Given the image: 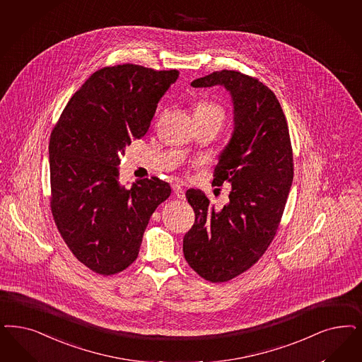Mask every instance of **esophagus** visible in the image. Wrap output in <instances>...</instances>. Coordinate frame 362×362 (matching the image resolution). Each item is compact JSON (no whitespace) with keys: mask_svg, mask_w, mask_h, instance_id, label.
<instances>
[{"mask_svg":"<svg viewBox=\"0 0 362 362\" xmlns=\"http://www.w3.org/2000/svg\"><path fill=\"white\" fill-rule=\"evenodd\" d=\"M173 189H174L175 195H176L179 199H185L186 192H185V188H183V186H182L180 183H175L174 186H173Z\"/></svg>","mask_w":362,"mask_h":362,"instance_id":"34e87169","label":"esophagus"}]
</instances>
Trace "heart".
Listing matches in <instances>:
<instances>
[{
    "label": "heart",
    "instance_id": "heart-1",
    "mask_svg": "<svg viewBox=\"0 0 362 362\" xmlns=\"http://www.w3.org/2000/svg\"><path fill=\"white\" fill-rule=\"evenodd\" d=\"M195 115H209V116H216L223 120V110L212 103H199L197 105Z\"/></svg>",
    "mask_w": 362,
    "mask_h": 362
}]
</instances>
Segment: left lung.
Instances as JSON below:
<instances>
[{"label": "left lung", "mask_w": 362, "mask_h": 362, "mask_svg": "<svg viewBox=\"0 0 362 362\" xmlns=\"http://www.w3.org/2000/svg\"><path fill=\"white\" fill-rule=\"evenodd\" d=\"M225 88L233 104V134L218 156L212 185H231L216 210L202 189L186 192L195 223L183 238L188 264L210 282H226L257 262L274 238L293 183L286 117L274 93L257 78L221 71L191 87Z\"/></svg>", "instance_id": "left-lung-1"}]
</instances>
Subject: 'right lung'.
I'll return each mask as SVG.
<instances>
[{
  "instance_id": "obj_1",
  "label": "right lung",
  "mask_w": 362,
  "mask_h": 362,
  "mask_svg": "<svg viewBox=\"0 0 362 362\" xmlns=\"http://www.w3.org/2000/svg\"><path fill=\"white\" fill-rule=\"evenodd\" d=\"M177 77L175 69L135 64L96 71L50 135L53 218L76 258L95 273L116 274L136 259L151 215L171 195L158 177L125 187L119 165L125 147L147 134Z\"/></svg>"
}]
</instances>
